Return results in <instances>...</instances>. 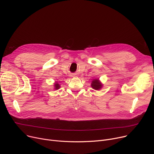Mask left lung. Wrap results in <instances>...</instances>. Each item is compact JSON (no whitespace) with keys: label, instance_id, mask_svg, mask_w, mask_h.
I'll list each match as a JSON object with an SVG mask.
<instances>
[{"label":"left lung","instance_id":"1","mask_svg":"<svg viewBox=\"0 0 154 154\" xmlns=\"http://www.w3.org/2000/svg\"><path fill=\"white\" fill-rule=\"evenodd\" d=\"M91 87L95 90H100L102 87V84L100 82L99 79H94L91 83Z\"/></svg>","mask_w":154,"mask_h":154}]
</instances>
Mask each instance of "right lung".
Here are the masks:
<instances>
[{"mask_svg": "<svg viewBox=\"0 0 154 154\" xmlns=\"http://www.w3.org/2000/svg\"><path fill=\"white\" fill-rule=\"evenodd\" d=\"M54 87H55V89H56V90H57V89H59V88L60 87V85L57 83V82H55V84H54Z\"/></svg>", "mask_w": 154, "mask_h": 154, "instance_id": "1", "label": "right lung"}]
</instances>
